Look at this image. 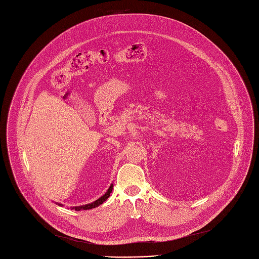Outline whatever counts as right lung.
<instances>
[{"label": "right lung", "mask_w": 259, "mask_h": 259, "mask_svg": "<svg viewBox=\"0 0 259 259\" xmlns=\"http://www.w3.org/2000/svg\"><path fill=\"white\" fill-rule=\"evenodd\" d=\"M112 190H113V185H111L110 186V188L108 189V191H107V193L105 194V195H103L101 198L99 199H97L96 201H94V202H92V203H89V204H85V205H79V206H74V207H70V208H72V209H74V210H82V209H84V210H86V209H91V208H94V207H97V206H99L101 204H103L107 199L110 197V194L112 193ZM58 205H62V204H58Z\"/></svg>", "instance_id": "add662e5"}]
</instances>
